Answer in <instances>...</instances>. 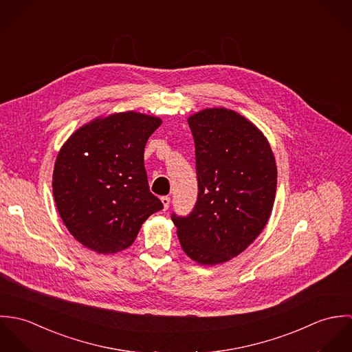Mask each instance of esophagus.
Segmentation results:
<instances>
[{
    "mask_svg": "<svg viewBox=\"0 0 352 352\" xmlns=\"http://www.w3.org/2000/svg\"><path fill=\"white\" fill-rule=\"evenodd\" d=\"M161 201H162L164 210H168V207H169V204H170V198H169V197H162Z\"/></svg>",
    "mask_w": 352,
    "mask_h": 352,
    "instance_id": "esophagus-1",
    "label": "esophagus"
}]
</instances>
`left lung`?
<instances>
[{"instance_id":"1","label":"left lung","mask_w":352,"mask_h":352,"mask_svg":"<svg viewBox=\"0 0 352 352\" xmlns=\"http://www.w3.org/2000/svg\"><path fill=\"white\" fill-rule=\"evenodd\" d=\"M195 141L198 201L172 221L186 254L215 265L245 251L265 228L278 169L268 140L251 120L223 107L188 118Z\"/></svg>"}]
</instances>
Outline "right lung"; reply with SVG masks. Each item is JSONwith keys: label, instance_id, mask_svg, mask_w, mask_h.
Wrapping results in <instances>:
<instances>
[{"label": "right lung", "instance_id": "right-lung-1", "mask_svg": "<svg viewBox=\"0 0 352 352\" xmlns=\"http://www.w3.org/2000/svg\"><path fill=\"white\" fill-rule=\"evenodd\" d=\"M135 111L98 116L58 151L52 194L70 234L85 248L113 254L129 248L162 203L149 190L145 146L161 126Z\"/></svg>", "mask_w": 352, "mask_h": 352}]
</instances>
